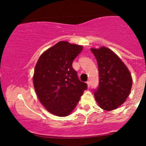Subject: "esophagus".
<instances>
[{"label":"esophagus","mask_w":146,"mask_h":146,"mask_svg":"<svg viewBox=\"0 0 146 146\" xmlns=\"http://www.w3.org/2000/svg\"><path fill=\"white\" fill-rule=\"evenodd\" d=\"M86 83H87L88 87V88H90V81H88Z\"/></svg>","instance_id":"34e87169"}]
</instances>
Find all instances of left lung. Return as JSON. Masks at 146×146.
<instances>
[{"mask_svg": "<svg viewBox=\"0 0 146 146\" xmlns=\"http://www.w3.org/2000/svg\"><path fill=\"white\" fill-rule=\"evenodd\" d=\"M98 62L99 85L94 97L99 106L106 111L124 103L130 93L132 78L126 66L110 49L102 46L91 48Z\"/></svg>", "mask_w": 146, "mask_h": 146, "instance_id": "8db88e82", "label": "left lung"}]
</instances>
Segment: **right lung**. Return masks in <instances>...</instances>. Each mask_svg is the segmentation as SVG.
Segmentation results:
<instances>
[{
	"instance_id": "obj_1",
	"label": "right lung",
	"mask_w": 146,
	"mask_h": 146,
	"mask_svg": "<svg viewBox=\"0 0 146 146\" xmlns=\"http://www.w3.org/2000/svg\"><path fill=\"white\" fill-rule=\"evenodd\" d=\"M82 49V46L60 41L42 54L36 64V93L45 108L57 116L68 115L87 89L72 68L73 60Z\"/></svg>"
}]
</instances>
